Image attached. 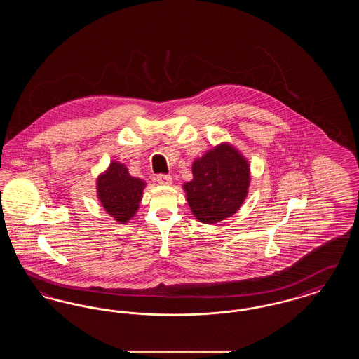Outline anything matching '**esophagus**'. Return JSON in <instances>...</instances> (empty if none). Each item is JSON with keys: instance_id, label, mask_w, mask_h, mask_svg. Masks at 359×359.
<instances>
[{"instance_id": "obj_1", "label": "esophagus", "mask_w": 359, "mask_h": 359, "mask_svg": "<svg viewBox=\"0 0 359 359\" xmlns=\"http://www.w3.org/2000/svg\"><path fill=\"white\" fill-rule=\"evenodd\" d=\"M157 183L161 186H171L172 177L170 175H158L157 176Z\"/></svg>"}]
</instances>
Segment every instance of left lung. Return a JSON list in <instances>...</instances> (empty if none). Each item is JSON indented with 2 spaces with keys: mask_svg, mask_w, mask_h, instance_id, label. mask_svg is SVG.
Wrapping results in <instances>:
<instances>
[{
  "mask_svg": "<svg viewBox=\"0 0 359 359\" xmlns=\"http://www.w3.org/2000/svg\"><path fill=\"white\" fill-rule=\"evenodd\" d=\"M250 177L249 160L227 141L195 158L192 180L183 184L195 219L215 224L233 217L248 196Z\"/></svg>",
  "mask_w": 359,
  "mask_h": 359,
  "instance_id": "obj_1",
  "label": "left lung"
}]
</instances>
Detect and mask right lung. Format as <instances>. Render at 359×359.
I'll list each match as a JSON object with an SVG mask.
<instances>
[{"mask_svg":"<svg viewBox=\"0 0 359 359\" xmlns=\"http://www.w3.org/2000/svg\"><path fill=\"white\" fill-rule=\"evenodd\" d=\"M145 182L130 176L126 165L111 161L97 177V198L103 210L118 224H126L137 214Z\"/></svg>","mask_w":359,"mask_h":359,"instance_id":"1","label":"right lung"}]
</instances>
